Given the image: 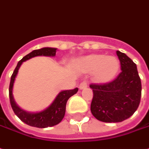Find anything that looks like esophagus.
Listing matches in <instances>:
<instances>
[{
  "mask_svg": "<svg viewBox=\"0 0 149 149\" xmlns=\"http://www.w3.org/2000/svg\"><path fill=\"white\" fill-rule=\"evenodd\" d=\"M86 87H87V83L86 82V81H83V82H81L79 85V89H80V90L86 89Z\"/></svg>",
  "mask_w": 149,
  "mask_h": 149,
  "instance_id": "obj_1",
  "label": "esophagus"
}]
</instances>
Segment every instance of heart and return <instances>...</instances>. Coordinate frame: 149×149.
<instances>
[{"label":"heart","mask_w":149,"mask_h":149,"mask_svg":"<svg viewBox=\"0 0 149 149\" xmlns=\"http://www.w3.org/2000/svg\"><path fill=\"white\" fill-rule=\"evenodd\" d=\"M80 67L85 72L93 73L97 83L104 84L111 81L120 68L117 58L101 54H92L80 60Z\"/></svg>","instance_id":"heart-1"}]
</instances>
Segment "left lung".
I'll return each instance as SVG.
<instances>
[{
    "instance_id": "obj_1",
    "label": "left lung",
    "mask_w": 149,
    "mask_h": 149,
    "mask_svg": "<svg viewBox=\"0 0 149 149\" xmlns=\"http://www.w3.org/2000/svg\"><path fill=\"white\" fill-rule=\"evenodd\" d=\"M121 73L113 81L91 84L93 99L91 111L104 122H121L131 117L138 109L141 98V81L136 64L125 54L117 51Z\"/></svg>"
}]
</instances>
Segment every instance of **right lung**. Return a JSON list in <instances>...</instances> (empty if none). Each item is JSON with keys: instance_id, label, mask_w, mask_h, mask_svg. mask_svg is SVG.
Segmentation results:
<instances>
[{"instance_id": "add662e5", "label": "right lung", "mask_w": 149, "mask_h": 149, "mask_svg": "<svg viewBox=\"0 0 149 149\" xmlns=\"http://www.w3.org/2000/svg\"><path fill=\"white\" fill-rule=\"evenodd\" d=\"M57 49L56 48H50V47H45L39 49H35L31 53L24 56L20 61L18 63L17 66L15 68L13 74L11 76L10 83V88H9V95H10V101L11 107L15 113V115L19 117V119L27 125L38 127V128H46L50 127L58 124L63 120V118L65 115L66 111V104L67 101L77 92L78 91V88H75L73 90L69 91H63L59 92L58 95L56 96L53 103L49 105L47 109L45 110L39 112V113H28L23 109H21L19 106L16 104L13 97L12 91H13V86L15 82V77L18 74V72L21 64L23 62L28 60L30 58L36 56H54L56 54Z\"/></svg>"}]
</instances>
